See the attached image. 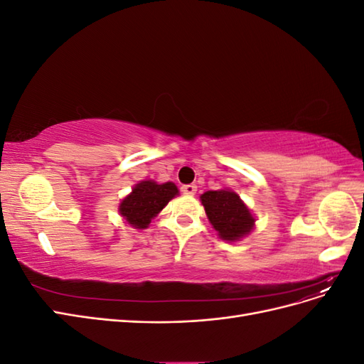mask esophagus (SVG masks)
<instances>
[{
	"label": "esophagus",
	"instance_id": "esophagus-1",
	"mask_svg": "<svg viewBox=\"0 0 364 364\" xmlns=\"http://www.w3.org/2000/svg\"><path fill=\"white\" fill-rule=\"evenodd\" d=\"M196 191H197V186L194 183H188V185L182 186V193L186 196H194Z\"/></svg>",
	"mask_w": 364,
	"mask_h": 364
}]
</instances>
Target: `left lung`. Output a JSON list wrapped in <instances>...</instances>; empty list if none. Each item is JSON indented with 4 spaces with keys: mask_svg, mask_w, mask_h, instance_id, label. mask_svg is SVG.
Here are the masks:
<instances>
[{
    "mask_svg": "<svg viewBox=\"0 0 364 364\" xmlns=\"http://www.w3.org/2000/svg\"><path fill=\"white\" fill-rule=\"evenodd\" d=\"M200 202L218 238L228 243H237L255 228V215L234 190L206 191L200 196Z\"/></svg>",
    "mask_w": 364,
    "mask_h": 364,
    "instance_id": "left-lung-1",
    "label": "left lung"
}]
</instances>
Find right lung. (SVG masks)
Instances as JSON below:
<instances>
[{
    "instance_id": "add662e5",
    "label": "right lung",
    "mask_w": 364,
    "mask_h": 364,
    "mask_svg": "<svg viewBox=\"0 0 364 364\" xmlns=\"http://www.w3.org/2000/svg\"><path fill=\"white\" fill-rule=\"evenodd\" d=\"M179 196L173 182L158 183L155 181H141L118 205L119 215L134 229H147L171 199Z\"/></svg>"
}]
</instances>
